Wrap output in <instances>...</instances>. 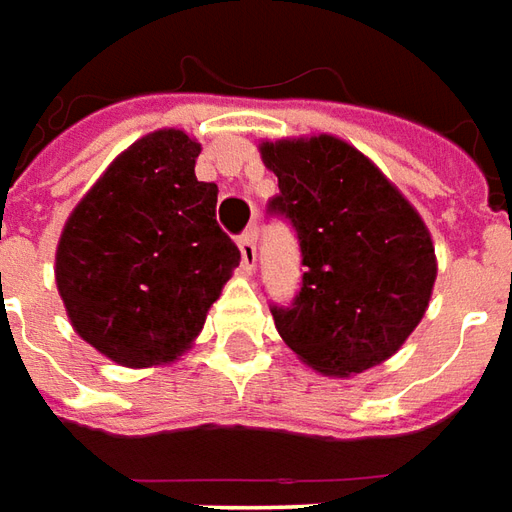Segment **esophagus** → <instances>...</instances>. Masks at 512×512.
<instances>
[{
    "label": "esophagus",
    "mask_w": 512,
    "mask_h": 512,
    "mask_svg": "<svg viewBox=\"0 0 512 512\" xmlns=\"http://www.w3.org/2000/svg\"><path fill=\"white\" fill-rule=\"evenodd\" d=\"M256 237H259V234H256V226L253 228H248V231H245V234H242V237H239V253H242V267H245V270H253V264H256Z\"/></svg>",
    "instance_id": "1"
}]
</instances>
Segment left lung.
Here are the masks:
<instances>
[{"label":"left lung","instance_id":"left-lung-1","mask_svg":"<svg viewBox=\"0 0 512 512\" xmlns=\"http://www.w3.org/2000/svg\"><path fill=\"white\" fill-rule=\"evenodd\" d=\"M278 176L267 215L297 237L303 278L270 303L284 342L322 375H355L397 353L436 281L422 217L369 159L336 137L264 143Z\"/></svg>","mask_w":512,"mask_h":512}]
</instances>
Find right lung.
I'll return each mask as SVG.
<instances>
[{"instance_id":"right-lung-1","label":"right lung","mask_w":512,"mask_h":512,"mask_svg":"<svg viewBox=\"0 0 512 512\" xmlns=\"http://www.w3.org/2000/svg\"><path fill=\"white\" fill-rule=\"evenodd\" d=\"M198 154L176 129L137 140L63 228L57 289L68 317L123 366L173 361L239 264L217 226V184L195 179Z\"/></svg>"}]
</instances>
